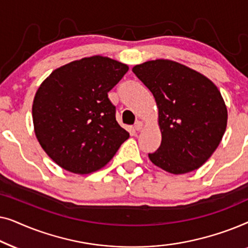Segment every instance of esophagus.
<instances>
[{
  "label": "esophagus",
  "mask_w": 248,
  "mask_h": 248,
  "mask_svg": "<svg viewBox=\"0 0 248 248\" xmlns=\"http://www.w3.org/2000/svg\"><path fill=\"white\" fill-rule=\"evenodd\" d=\"M142 127H143V123H142L141 121H137L135 122V124H134V128L137 131H140V130H142Z\"/></svg>",
  "instance_id": "34e87169"
}]
</instances>
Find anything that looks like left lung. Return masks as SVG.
I'll return each mask as SVG.
<instances>
[{"label":"left lung","instance_id":"obj_1","mask_svg":"<svg viewBox=\"0 0 248 248\" xmlns=\"http://www.w3.org/2000/svg\"><path fill=\"white\" fill-rule=\"evenodd\" d=\"M157 103L161 144L152 164L179 175L211 157L227 127V107L218 88L195 70L169 60L148 61L133 69Z\"/></svg>","mask_w":248,"mask_h":248}]
</instances>
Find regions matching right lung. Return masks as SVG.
<instances>
[{"label":"right lung","instance_id":"obj_1","mask_svg":"<svg viewBox=\"0 0 248 248\" xmlns=\"http://www.w3.org/2000/svg\"><path fill=\"white\" fill-rule=\"evenodd\" d=\"M127 71L126 64L96 55L59 67L40 84L32 104L33 128L60 167L80 175L96 171L130 137L108 98Z\"/></svg>","mask_w":248,"mask_h":248}]
</instances>
